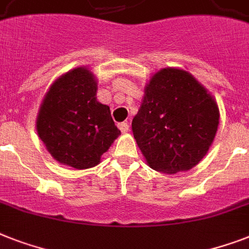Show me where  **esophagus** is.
<instances>
[{
    "label": "esophagus",
    "mask_w": 249,
    "mask_h": 249,
    "mask_svg": "<svg viewBox=\"0 0 249 249\" xmlns=\"http://www.w3.org/2000/svg\"><path fill=\"white\" fill-rule=\"evenodd\" d=\"M118 126H119V129L123 131V133H128L129 131V124H126V123H120Z\"/></svg>",
    "instance_id": "34e87169"
}]
</instances>
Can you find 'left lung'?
<instances>
[{
    "instance_id": "8db88e82",
    "label": "left lung",
    "mask_w": 249,
    "mask_h": 249,
    "mask_svg": "<svg viewBox=\"0 0 249 249\" xmlns=\"http://www.w3.org/2000/svg\"><path fill=\"white\" fill-rule=\"evenodd\" d=\"M219 119L217 102L191 72L166 68L145 84L131 128L148 166L177 174L191 170L206 156Z\"/></svg>"
}]
</instances>
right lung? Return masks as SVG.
Listing matches in <instances>:
<instances>
[{
    "label": "right lung",
    "mask_w": 249,
    "mask_h": 249,
    "mask_svg": "<svg viewBox=\"0 0 249 249\" xmlns=\"http://www.w3.org/2000/svg\"><path fill=\"white\" fill-rule=\"evenodd\" d=\"M97 79L80 66L52 83L38 110V137L57 162L84 170L101 162L121 134L110 107L97 100Z\"/></svg>",
    "instance_id": "right-lung-1"
}]
</instances>
